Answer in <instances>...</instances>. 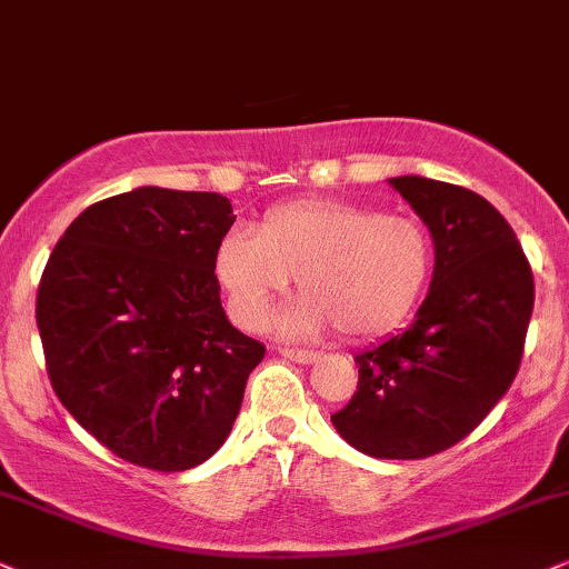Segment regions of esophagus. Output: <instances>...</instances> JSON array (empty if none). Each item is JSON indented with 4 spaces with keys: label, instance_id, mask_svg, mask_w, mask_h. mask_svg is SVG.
Segmentation results:
<instances>
[{
    "label": "esophagus",
    "instance_id": "esophagus-1",
    "mask_svg": "<svg viewBox=\"0 0 569 569\" xmlns=\"http://www.w3.org/2000/svg\"><path fill=\"white\" fill-rule=\"evenodd\" d=\"M278 351H280V357L291 359V362H299V365H312V362H318V359H320L318 351H309V349L283 347V349H278Z\"/></svg>",
    "mask_w": 569,
    "mask_h": 569
}]
</instances>
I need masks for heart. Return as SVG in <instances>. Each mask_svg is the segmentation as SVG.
<instances>
[{
  "instance_id": "b5f03b06",
  "label": "heart",
  "mask_w": 569,
  "mask_h": 569,
  "mask_svg": "<svg viewBox=\"0 0 569 569\" xmlns=\"http://www.w3.org/2000/svg\"><path fill=\"white\" fill-rule=\"evenodd\" d=\"M433 264V239L420 220L341 199H301L264 212L254 233H228L214 268L241 326L262 328L297 278L305 299L280 318L286 333L336 328L362 341L412 315Z\"/></svg>"
}]
</instances>
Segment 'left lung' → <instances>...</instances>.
<instances>
[{"instance_id": "left-lung-1", "label": "left lung", "mask_w": 569, "mask_h": 569, "mask_svg": "<svg viewBox=\"0 0 569 569\" xmlns=\"http://www.w3.org/2000/svg\"><path fill=\"white\" fill-rule=\"evenodd\" d=\"M388 183L433 236V280L405 333L355 357L357 391L330 420L362 455L422 459L472 433L512 386L533 270L512 226L480 193L420 176Z\"/></svg>"}]
</instances>
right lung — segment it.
Here are the masks:
<instances>
[{
  "label": "right lung",
  "mask_w": 569,
  "mask_h": 569,
  "mask_svg": "<svg viewBox=\"0 0 569 569\" xmlns=\"http://www.w3.org/2000/svg\"><path fill=\"white\" fill-rule=\"evenodd\" d=\"M231 201L143 186L86 207L36 293L47 376L114 457L191 470L231 433L264 347L228 322L214 276Z\"/></svg>",
  "instance_id": "add662e5"
}]
</instances>
